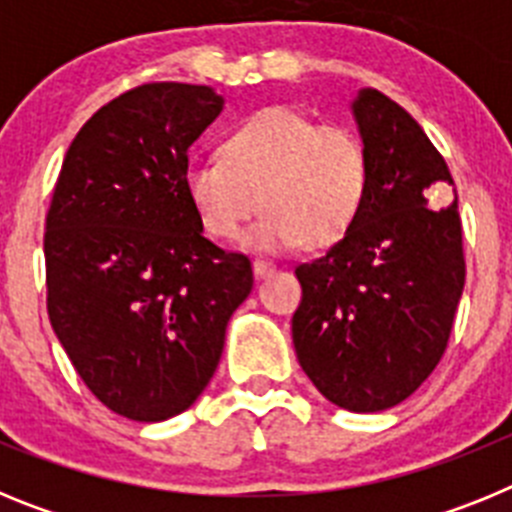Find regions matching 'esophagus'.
Masks as SVG:
<instances>
[{
	"label": "esophagus",
	"instance_id": "obj_1",
	"mask_svg": "<svg viewBox=\"0 0 512 512\" xmlns=\"http://www.w3.org/2000/svg\"><path fill=\"white\" fill-rule=\"evenodd\" d=\"M274 271H277V266L271 264V261H266V259H256L253 261V274H256V277H269V274H274Z\"/></svg>",
	"mask_w": 512,
	"mask_h": 512
}]
</instances>
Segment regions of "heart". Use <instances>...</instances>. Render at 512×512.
<instances>
[{"mask_svg": "<svg viewBox=\"0 0 512 512\" xmlns=\"http://www.w3.org/2000/svg\"><path fill=\"white\" fill-rule=\"evenodd\" d=\"M372 166L364 140L346 125H318L295 107H266L223 143V156L189 161L184 192L207 235L284 251L305 241L333 246L354 228L369 197Z\"/></svg>", "mask_w": 512, "mask_h": 512, "instance_id": "heart-1", "label": "heart"}]
</instances>
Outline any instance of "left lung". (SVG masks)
Segmentation results:
<instances>
[{
    "instance_id": "1",
    "label": "left lung",
    "mask_w": 512,
    "mask_h": 512,
    "mask_svg": "<svg viewBox=\"0 0 512 512\" xmlns=\"http://www.w3.org/2000/svg\"><path fill=\"white\" fill-rule=\"evenodd\" d=\"M372 184L354 228L297 264V359L320 395L379 413L413 395L449 346L467 264L456 200L431 205L451 171L418 122L377 89L354 102Z\"/></svg>"
}]
</instances>
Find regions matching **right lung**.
<instances>
[{"instance_id": "1", "label": "right lung", "mask_w": 512, "mask_h": 512, "mask_svg": "<svg viewBox=\"0 0 512 512\" xmlns=\"http://www.w3.org/2000/svg\"><path fill=\"white\" fill-rule=\"evenodd\" d=\"M220 110L179 81L122 92L76 133L45 215L53 330L89 392L138 423L202 395L251 295L248 256L207 241L184 192L189 146Z\"/></svg>"}]
</instances>
